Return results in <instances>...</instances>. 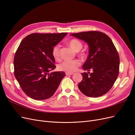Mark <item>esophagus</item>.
I'll use <instances>...</instances> for the list:
<instances>
[{"mask_svg": "<svg viewBox=\"0 0 135 135\" xmlns=\"http://www.w3.org/2000/svg\"><path fill=\"white\" fill-rule=\"evenodd\" d=\"M73 73H68V72H66V75L67 76H69V75H73Z\"/></svg>", "mask_w": 135, "mask_h": 135, "instance_id": "34e87169", "label": "esophagus"}]
</instances>
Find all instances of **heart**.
Returning <instances> with one entry per match:
<instances>
[{
  "label": "heart",
  "mask_w": 135,
  "mask_h": 135,
  "mask_svg": "<svg viewBox=\"0 0 135 135\" xmlns=\"http://www.w3.org/2000/svg\"><path fill=\"white\" fill-rule=\"evenodd\" d=\"M68 45L70 46L71 48L75 50V51H79L82 47V42L77 39L73 38L72 40H69L68 42ZM52 55L53 58L55 60H58L59 59V47L58 45H56L53 47L52 49ZM85 54L80 53V56L82 58L85 57ZM80 62L77 60H66L63 61L61 63H60L58 68L59 70L61 71L66 72L68 73H72L74 72L77 68L80 66Z\"/></svg>",
  "instance_id": "b5f03b06"
}]
</instances>
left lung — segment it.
<instances>
[{
    "instance_id": "left-lung-1",
    "label": "left lung",
    "mask_w": 135,
    "mask_h": 135,
    "mask_svg": "<svg viewBox=\"0 0 135 135\" xmlns=\"http://www.w3.org/2000/svg\"><path fill=\"white\" fill-rule=\"evenodd\" d=\"M70 35L84 40L89 45V55L82 66L88 74L82 73L78 85L81 92L89 97H99L112 88L119 74V56L113 42L106 34L99 31L81 32Z\"/></svg>"
}]
</instances>
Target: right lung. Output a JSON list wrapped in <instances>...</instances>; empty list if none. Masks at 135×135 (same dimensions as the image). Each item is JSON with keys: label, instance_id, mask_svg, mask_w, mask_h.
Returning a JSON list of instances; mask_svg holds the SVG:
<instances>
[{"label": "right lung", "instance_id": "add662e5", "mask_svg": "<svg viewBox=\"0 0 135 135\" xmlns=\"http://www.w3.org/2000/svg\"><path fill=\"white\" fill-rule=\"evenodd\" d=\"M67 35L35 33L20 43L14 58V73L21 88L30 98L36 100L50 98L66 76L62 71L49 72L56 67L52 49Z\"/></svg>", "mask_w": 135, "mask_h": 135}]
</instances>
